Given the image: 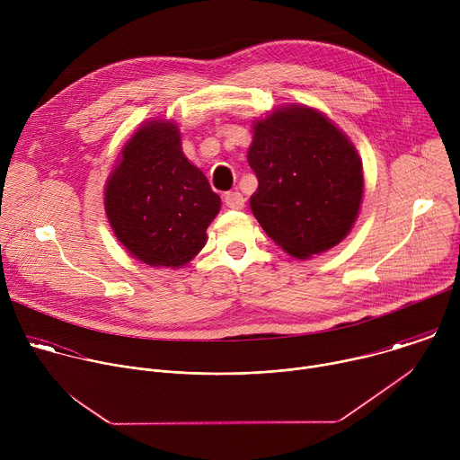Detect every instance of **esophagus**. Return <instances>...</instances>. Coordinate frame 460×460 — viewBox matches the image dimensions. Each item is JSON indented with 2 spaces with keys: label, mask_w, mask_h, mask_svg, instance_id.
Here are the masks:
<instances>
[{
  "label": "esophagus",
  "mask_w": 460,
  "mask_h": 460,
  "mask_svg": "<svg viewBox=\"0 0 460 460\" xmlns=\"http://www.w3.org/2000/svg\"><path fill=\"white\" fill-rule=\"evenodd\" d=\"M224 202H226V206H227L229 209H234V211H240V209H243V206H245V199L242 196V192H238V190L226 192Z\"/></svg>",
  "instance_id": "34e87169"
}]
</instances>
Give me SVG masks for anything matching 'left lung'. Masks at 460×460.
Here are the masks:
<instances>
[{
    "label": "left lung",
    "instance_id": "left-lung-1",
    "mask_svg": "<svg viewBox=\"0 0 460 460\" xmlns=\"http://www.w3.org/2000/svg\"><path fill=\"white\" fill-rule=\"evenodd\" d=\"M247 162L258 180L251 211L289 254H318L353 227L362 202V162L318 111L295 105L260 119Z\"/></svg>",
    "mask_w": 460,
    "mask_h": 460
}]
</instances>
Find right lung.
Instances as JSON below:
<instances>
[{
  "label": "right lung",
  "mask_w": 460,
  "mask_h": 460,
  "mask_svg": "<svg viewBox=\"0 0 460 460\" xmlns=\"http://www.w3.org/2000/svg\"><path fill=\"white\" fill-rule=\"evenodd\" d=\"M105 211L125 249L155 268H180L208 240L220 196L181 153L171 121L138 128L105 189Z\"/></svg>",
  "instance_id": "obj_1"
}]
</instances>
